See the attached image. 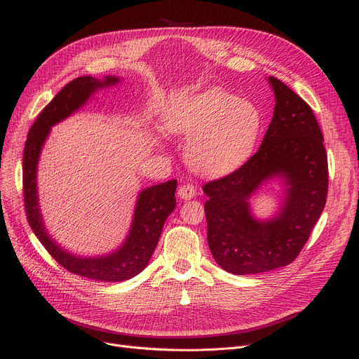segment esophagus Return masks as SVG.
<instances>
[{
  "mask_svg": "<svg viewBox=\"0 0 359 359\" xmlns=\"http://www.w3.org/2000/svg\"><path fill=\"white\" fill-rule=\"evenodd\" d=\"M179 196L184 201L187 199H192L194 196H196V187L192 184V183H186V184H182L179 187Z\"/></svg>",
  "mask_w": 359,
  "mask_h": 359,
  "instance_id": "esophagus-1",
  "label": "esophagus"
}]
</instances>
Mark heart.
<instances>
[{
    "mask_svg": "<svg viewBox=\"0 0 359 359\" xmlns=\"http://www.w3.org/2000/svg\"><path fill=\"white\" fill-rule=\"evenodd\" d=\"M164 123L173 134L189 137L186 161L206 175L241 165L253 153L262 130L257 107L221 88L179 99L167 109Z\"/></svg>",
    "mask_w": 359,
    "mask_h": 359,
    "instance_id": "1",
    "label": "heart"
}]
</instances>
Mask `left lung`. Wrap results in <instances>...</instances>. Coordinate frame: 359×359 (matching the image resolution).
<instances>
[{
  "mask_svg": "<svg viewBox=\"0 0 359 359\" xmlns=\"http://www.w3.org/2000/svg\"><path fill=\"white\" fill-rule=\"evenodd\" d=\"M268 81L276 103L259 151L236 172L203 186L210 250L218 265L234 275L290 265L327 198V154L311 107L280 80ZM273 177L286 186L285 202L275 217L257 220L248 201Z\"/></svg>",
  "mask_w": 359,
  "mask_h": 359,
  "instance_id": "8db88e82",
  "label": "left lung"
}]
</instances>
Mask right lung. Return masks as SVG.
Here are the masks:
<instances>
[{
    "label": "right lung",
    "instance_id": "right-lung-1",
    "mask_svg": "<svg viewBox=\"0 0 359 359\" xmlns=\"http://www.w3.org/2000/svg\"><path fill=\"white\" fill-rule=\"evenodd\" d=\"M119 81L121 80L113 75H107L104 80L84 75V77L69 81L39 113L29 130L23 153L25 208L33 233L62 268L71 273L104 282H122L134 278L145 269L149 257L156 250L163 225L176 206L175 192L177 182L168 180L145 187L140 192L129 234L119 249L104 256L81 257L62 249L48 234L39 208V199H37L36 172L41 151L50 128L84 106L93 93H96L99 88L115 86Z\"/></svg>",
    "mask_w": 359,
    "mask_h": 359
}]
</instances>
